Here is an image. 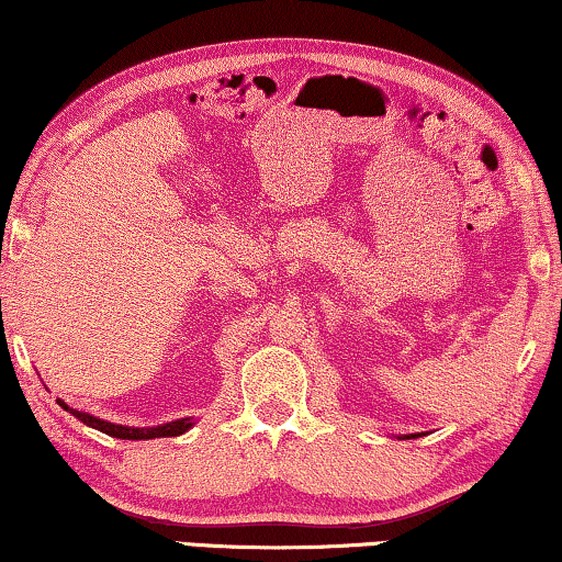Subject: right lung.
<instances>
[{"mask_svg":"<svg viewBox=\"0 0 562 562\" xmlns=\"http://www.w3.org/2000/svg\"><path fill=\"white\" fill-rule=\"evenodd\" d=\"M57 404H60L65 412H70L75 418H80L86 426H93V429L108 434V437H115V439H131V441H138V439H158V437H179V434L189 431L191 426H194V418H176V422L169 424H161V426H123V424H111L105 422V418H98L93 414H86V412H78V408H70L65 404L63 398H57Z\"/></svg>","mask_w":562,"mask_h":562,"instance_id":"obj_1","label":"right lung"}]
</instances>
